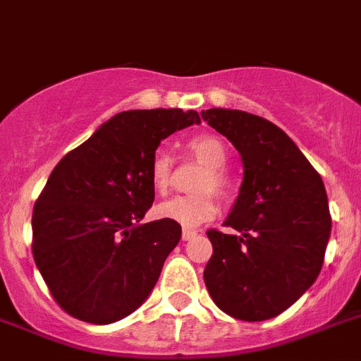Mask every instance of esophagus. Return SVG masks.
Returning a JSON list of instances; mask_svg holds the SVG:
<instances>
[{
  "instance_id": "esophagus-1",
  "label": "esophagus",
  "mask_w": 361,
  "mask_h": 361,
  "mask_svg": "<svg viewBox=\"0 0 361 361\" xmlns=\"http://www.w3.org/2000/svg\"><path fill=\"white\" fill-rule=\"evenodd\" d=\"M194 236H198V231H194V228H183L181 231V240L183 241H189Z\"/></svg>"
}]
</instances>
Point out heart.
I'll return each instance as SVG.
<instances>
[{"label": "heart", "instance_id": "1", "mask_svg": "<svg viewBox=\"0 0 361 361\" xmlns=\"http://www.w3.org/2000/svg\"><path fill=\"white\" fill-rule=\"evenodd\" d=\"M185 149L194 159L203 165L194 181L192 194L176 196V198L165 200L156 207V214L163 219H171L183 227H194L203 221H209L216 216V200L214 194L219 198H227L233 190V180L225 172L227 163V149L219 137L212 134H200L190 137L185 143ZM172 172H174V159L165 149H156L149 163L150 185L156 192L165 194L171 189Z\"/></svg>", "mask_w": 361, "mask_h": 361}]
</instances>
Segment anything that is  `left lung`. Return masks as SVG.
Instances as JSON below:
<instances>
[{
	"label": "left lung",
	"mask_w": 361,
	"mask_h": 361,
	"mask_svg": "<svg viewBox=\"0 0 361 361\" xmlns=\"http://www.w3.org/2000/svg\"><path fill=\"white\" fill-rule=\"evenodd\" d=\"M202 118L236 147L243 163L240 194L224 224L236 234L207 231V290L233 318H274L314 283L324 265L331 236L324 181L265 118L231 109L202 111Z\"/></svg>",
	"instance_id": "8db88e82"
}]
</instances>
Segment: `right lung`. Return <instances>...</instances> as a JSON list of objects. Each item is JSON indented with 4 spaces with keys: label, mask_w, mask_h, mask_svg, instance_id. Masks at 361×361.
Wrapping results in <instances>:
<instances>
[{
    "label": "right lung",
    "mask_w": 361,
    "mask_h": 361,
    "mask_svg": "<svg viewBox=\"0 0 361 361\" xmlns=\"http://www.w3.org/2000/svg\"><path fill=\"white\" fill-rule=\"evenodd\" d=\"M200 123L196 111L116 114L59 159L32 212V256L67 314L114 324L149 298L181 227L142 224L154 202L149 163L159 142Z\"/></svg>",
    "instance_id": "obj_1"
}]
</instances>
